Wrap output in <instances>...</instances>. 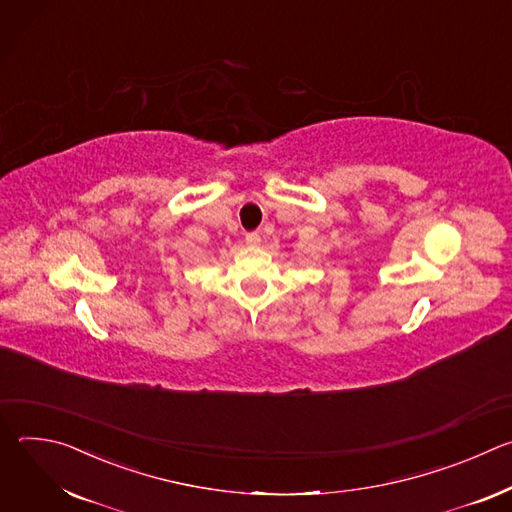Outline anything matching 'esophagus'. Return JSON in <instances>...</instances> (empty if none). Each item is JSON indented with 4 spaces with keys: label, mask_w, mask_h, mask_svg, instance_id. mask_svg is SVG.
<instances>
[{
    "label": "esophagus",
    "mask_w": 512,
    "mask_h": 512,
    "mask_svg": "<svg viewBox=\"0 0 512 512\" xmlns=\"http://www.w3.org/2000/svg\"><path fill=\"white\" fill-rule=\"evenodd\" d=\"M245 243H247L249 247H257V245L261 243V237H259L257 233H247V235H245Z\"/></svg>",
    "instance_id": "esophagus-1"
}]
</instances>
